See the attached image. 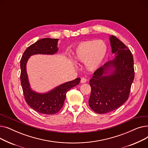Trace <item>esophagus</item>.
Returning a JSON list of instances; mask_svg holds the SVG:
<instances>
[{
	"label": "esophagus",
	"mask_w": 148,
	"mask_h": 148,
	"mask_svg": "<svg viewBox=\"0 0 148 148\" xmlns=\"http://www.w3.org/2000/svg\"><path fill=\"white\" fill-rule=\"evenodd\" d=\"M86 81H87V80H86V79H85V78H82L80 82H81L82 83H84L86 82Z\"/></svg>",
	"instance_id": "esophagus-1"
}]
</instances>
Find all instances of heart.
I'll return each instance as SVG.
<instances>
[{
  "mask_svg": "<svg viewBox=\"0 0 148 148\" xmlns=\"http://www.w3.org/2000/svg\"><path fill=\"white\" fill-rule=\"evenodd\" d=\"M107 51V46L103 40L83 41L77 46L74 59L75 62L84 63L87 69L92 71L102 64Z\"/></svg>",
  "mask_w": 148,
  "mask_h": 148,
  "instance_id": "obj_1",
  "label": "heart"
}]
</instances>
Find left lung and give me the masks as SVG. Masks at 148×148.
Wrapping results in <instances>:
<instances>
[{"mask_svg": "<svg viewBox=\"0 0 148 148\" xmlns=\"http://www.w3.org/2000/svg\"><path fill=\"white\" fill-rule=\"evenodd\" d=\"M109 40L114 58L97 69L89 81V105L99 114L113 111L126 102L134 78L131 51L116 36L111 35Z\"/></svg>", "mask_w": 148, "mask_h": 148, "instance_id": "left-lung-1", "label": "left lung"}]
</instances>
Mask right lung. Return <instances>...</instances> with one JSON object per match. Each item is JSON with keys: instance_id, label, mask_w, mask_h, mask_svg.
<instances>
[{"instance_id": "obj_1", "label": "right lung", "mask_w": 148, "mask_h": 148, "mask_svg": "<svg viewBox=\"0 0 148 148\" xmlns=\"http://www.w3.org/2000/svg\"><path fill=\"white\" fill-rule=\"evenodd\" d=\"M58 39L43 38L30 45L23 53L20 60V80L23 94L27 104L33 109L42 114L57 113L64 106L66 92L78 85L80 78L62 83L51 90L39 93L32 90L29 83L26 71L27 62L35 54H52L58 52Z\"/></svg>"}]
</instances>
